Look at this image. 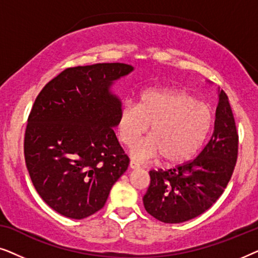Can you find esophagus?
Masks as SVG:
<instances>
[{"label": "esophagus", "instance_id": "1", "mask_svg": "<svg viewBox=\"0 0 258 258\" xmlns=\"http://www.w3.org/2000/svg\"><path fill=\"white\" fill-rule=\"evenodd\" d=\"M129 167L132 168V169H139L140 168V164L137 163L136 161H134V160H132L129 162Z\"/></svg>", "mask_w": 258, "mask_h": 258}]
</instances>
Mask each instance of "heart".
<instances>
[{
    "label": "heart",
    "instance_id": "1",
    "mask_svg": "<svg viewBox=\"0 0 258 258\" xmlns=\"http://www.w3.org/2000/svg\"><path fill=\"white\" fill-rule=\"evenodd\" d=\"M213 124L210 109L185 90L150 89L141 94L139 104L123 102L116 126L125 146L148 132L151 136L132 148L140 161L163 158L167 165H179L195 156Z\"/></svg>",
    "mask_w": 258,
    "mask_h": 258
}]
</instances>
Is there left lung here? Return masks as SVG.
<instances>
[{
	"label": "left lung",
	"mask_w": 258,
	"mask_h": 258,
	"mask_svg": "<svg viewBox=\"0 0 258 258\" xmlns=\"http://www.w3.org/2000/svg\"><path fill=\"white\" fill-rule=\"evenodd\" d=\"M238 155V134L227 94L220 91L214 133L195 160L150 170L143 197L148 214L164 223H182L209 209L227 188Z\"/></svg>",
	"instance_id": "left-lung-1"
}]
</instances>
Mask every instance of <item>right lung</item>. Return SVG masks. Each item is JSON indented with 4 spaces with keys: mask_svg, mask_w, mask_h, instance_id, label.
<instances>
[{
    "mask_svg": "<svg viewBox=\"0 0 258 258\" xmlns=\"http://www.w3.org/2000/svg\"><path fill=\"white\" fill-rule=\"evenodd\" d=\"M124 63L67 68L45 84L31 108L24 158L31 182L51 209L82 220L104 207L129 165L114 133L121 102L112 82Z\"/></svg>",
    "mask_w": 258,
    "mask_h": 258,
    "instance_id": "add662e5",
    "label": "right lung"
}]
</instances>
